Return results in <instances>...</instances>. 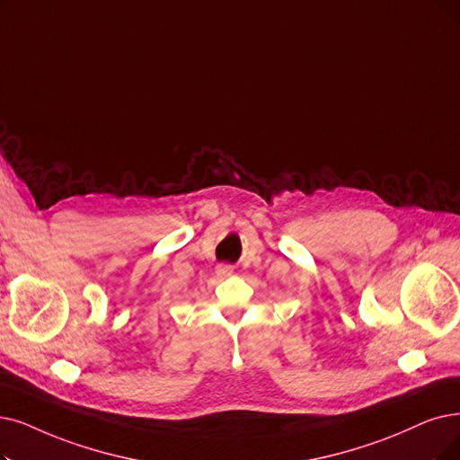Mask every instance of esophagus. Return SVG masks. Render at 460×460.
Instances as JSON below:
<instances>
[{
  "label": "esophagus",
  "instance_id": "1",
  "mask_svg": "<svg viewBox=\"0 0 460 460\" xmlns=\"http://www.w3.org/2000/svg\"><path fill=\"white\" fill-rule=\"evenodd\" d=\"M232 266H228V264H220V266H217V275H220V278H228V275H232Z\"/></svg>",
  "mask_w": 460,
  "mask_h": 460
}]
</instances>
